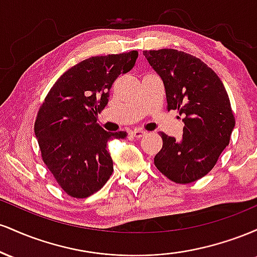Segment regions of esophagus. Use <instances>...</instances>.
<instances>
[{
	"label": "esophagus",
	"mask_w": 257,
	"mask_h": 257,
	"mask_svg": "<svg viewBox=\"0 0 257 257\" xmlns=\"http://www.w3.org/2000/svg\"><path fill=\"white\" fill-rule=\"evenodd\" d=\"M131 134L133 135V137L134 138H141V137H144V135H145V132H143V131H133Z\"/></svg>",
	"instance_id": "1"
}]
</instances>
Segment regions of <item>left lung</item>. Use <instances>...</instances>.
Listing matches in <instances>:
<instances>
[{"mask_svg":"<svg viewBox=\"0 0 257 257\" xmlns=\"http://www.w3.org/2000/svg\"><path fill=\"white\" fill-rule=\"evenodd\" d=\"M144 55L166 88L168 110L184 122L180 139L161 133L163 146L155 166L176 184H191L213 169L235 120L219 76L198 58L176 49L145 51Z\"/></svg>","mask_w":257,"mask_h":257,"instance_id":"8db88e82","label":"left lung"}]
</instances>
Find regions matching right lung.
<instances>
[{
    "instance_id": "add662e5",
    "label": "right lung",
    "mask_w": 257,
    "mask_h": 257,
    "mask_svg": "<svg viewBox=\"0 0 257 257\" xmlns=\"http://www.w3.org/2000/svg\"><path fill=\"white\" fill-rule=\"evenodd\" d=\"M138 52L81 61L59 77L38 110L35 135L41 156L65 193L87 198L98 192L113 172L107 151L112 139L125 132H106L98 114L108 102V91L120 73L131 71Z\"/></svg>"
}]
</instances>
